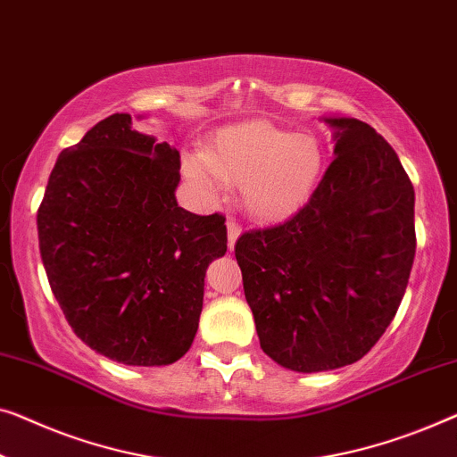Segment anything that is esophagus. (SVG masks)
I'll return each mask as SVG.
<instances>
[{"mask_svg": "<svg viewBox=\"0 0 457 457\" xmlns=\"http://www.w3.org/2000/svg\"><path fill=\"white\" fill-rule=\"evenodd\" d=\"M227 228H228V247L233 249L237 239H239V235H241V224L237 222V220H233V218H228Z\"/></svg>", "mask_w": 457, "mask_h": 457, "instance_id": "obj_1", "label": "esophagus"}]
</instances>
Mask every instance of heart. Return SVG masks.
<instances>
[{
    "label": "heart",
    "mask_w": 457,
    "mask_h": 457,
    "mask_svg": "<svg viewBox=\"0 0 457 457\" xmlns=\"http://www.w3.org/2000/svg\"><path fill=\"white\" fill-rule=\"evenodd\" d=\"M323 167L317 137L293 134L270 121L222 129L204 156L185 161V175L208 194L222 181L241 183L243 206L255 220H278L309 200Z\"/></svg>",
    "instance_id": "heart-1"
}]
</instances>
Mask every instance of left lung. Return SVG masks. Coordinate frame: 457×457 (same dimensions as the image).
Here are the masks:
<instances>
[{
  "mask_svg": "<svg viewBox=\"0 0 457 457\" xmlns=\"http://www.w3.org/2000/svg\"><path fill=\"white\" fill-rule=\"evenodd\" d=\"M336 158L299 212L239 237L235 257L260 346L317 373L353 365L395 317L412 270L414 187L359 119H326Z\"/></svg>",
  "mask_w": 457,
  "mask_h": 457,
  "instance_id": "1",
  "label": "left lung"
}]
</instances>
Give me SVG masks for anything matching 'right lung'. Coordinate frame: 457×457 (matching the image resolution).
<instances>
[{
	"label": "right lung",
	"mask_w": 457,
	"mask_h": 457,
	"mask_svg": "<svg viewBox=\"0 0 457 457\" xmlns=\"http://www.w3.org/2000/svg\"><path fill=\"white\" fill-rule=\"evenodd\" d=\"M179 169V150L115 113L59 154L38 206V247L65 320L123 365L187 353L208 263L227 253L224 216L177 204Z\"/></svg>",
	"instance_id": "1"
}]
</instances>
